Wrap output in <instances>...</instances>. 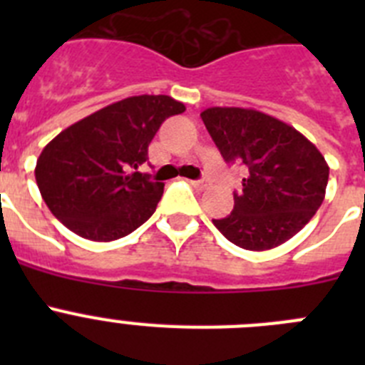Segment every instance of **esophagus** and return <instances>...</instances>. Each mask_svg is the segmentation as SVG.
<instances>
[{
	"label": "esophagus",
	"mask_w": 365,
	"mask_h": 365,
	"mask_svg": "<svg viewBox=\"0 0 365 365\" xmlns=\"http://www.w3.org/2000/svg\"><path fill=\"white\" fill-rule=\"evenodd\" d=\"M192 186H193V188H197V190H205V188H208V180H205V179L192 180Z\"/></svg>",
	"instance_id": "esophagus-1"
}]
</instances>
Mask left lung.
I'll use <instances>...</instances> for the list:
<instances>
[{"label":"left lung","instance_id":"1","mask_svg":"<svg viewBox=\"0 0 365 365\" xmlns=\"http://www.w3.org/2000/svg\"><path fill=\"white\" fill-rule=\"evenodd\" d=\"M201 118L222 159L248 172L243 192H234V210L214 219L217 230L245 250L291 240L324 202V155L292 125L256 109L208 108Z\"/></svg>","mask_w":365,"mask_h":365}]
</instances>
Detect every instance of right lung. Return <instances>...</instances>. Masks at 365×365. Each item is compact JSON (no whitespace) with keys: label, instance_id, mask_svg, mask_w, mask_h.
<instances>
[{"label":"right lung","instance_id":"add662e5","mask_svg":"<svg viewBox=\"0 0 365 365\" xmlns=\"http://www.w3.org/2000/svg\"><path fill=\"white\" fill-rule=\"evenodd\" d=\"M185 109L166 95L130 96L56 135L34 170L54 217L91 241H115L137 230L164 192V182L137 170L160 124Z\"/></svg>","mask_w":365,"mask_h":365}]
</instances>
